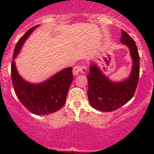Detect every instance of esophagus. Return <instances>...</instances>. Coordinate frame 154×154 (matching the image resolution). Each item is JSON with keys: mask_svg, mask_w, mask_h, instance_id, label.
<instances>
[{"mask_svg": "<svg viewBox=\"0 0 154 154\" xmlns=\"http://www.w3.org/2000/svg\"><path fill=\"white\" fill-rule=\"evenodd\" d=\"M87 71V68L85 66H75L73 68V75L75 76L79 75V72L81 73H85Z\"/></svg>", "mask_w": 154, "mask_h": 154, "instance_id": "obj_1", "label": "esophagus"}]
</instances>
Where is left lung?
<instances>
[{
  "label": "left lung",
  "mask_w": 154,
  "mask_h": 154,
  "mask_svg": "<svg viewBox=\"0 0 154 154\" xmlns=\"http://www.w3.org/2000/svg\"><path fill=\"white\" fill-rule=\"evenodd\" d=\"M122 44L128 46L132 58L130 75L122 81L114 82L106 77L98 65L91 62L88 79V100L94 109L100 111H115L133 97L138 82L140 57L135 42L122 29Z\"/></svg>",
  "instance_id": "obj_1"
}]
</instances>
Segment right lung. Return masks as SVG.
<instances>
[{
    "label": "right lung",
    "mask_w": 154,
    "mask_h": 154,
    "mask_svg": "<svg viewBox=\"0 0 154 154\" xmlns=\"http://www.w3.org/2000/svg\"><path fill=\"white\" fill-rule=\"evenodd\" d=\"M38 26L39 24L29 29L16 45L11 63V79L16 95L24 107L37 115H44L56 112L64 105L73 75L72 68L68 67L44 82L32 83L19 75L15 59L25 40Z\"/></svg>",
    "instance_id": "right-lung-1"
}]
</instances>
